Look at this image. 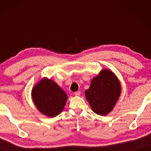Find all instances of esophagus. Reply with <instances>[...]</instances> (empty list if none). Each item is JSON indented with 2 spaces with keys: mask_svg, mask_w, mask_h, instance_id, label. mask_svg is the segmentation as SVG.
Wrapping results in <instances>:
<instances>
[{
  "mask_svg": "<svg viewBox=\"0 0 151 151\" xmlns=\"http://www.w3.org/2000/svg\"><path fill=\"white\" fill-rule=\"evenodd\" d=\"M74 94H75V96H79L81 94V92L80 91H76V92H75Z\"/></svg>",
  "mask_w": 151,
  "mask_h": 151,
  "instance_id": "34e87169",
  "label": "esophagus"
}]
</instances>
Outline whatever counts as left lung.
I'll return each instance as SVG.
<instances>
[{
  "mask_svg": "<svg viewBox=\"0 0 151 151\" xmlns=\"http://www.w3.org/2000/svg\"><path fill=\"white\" fill-rule=\"evenodd\" d=\"M121 91L119 81L114 73L109 70H102L92 80L90 87L85 91V96L92 110L103 116L112 111Z\"/></svg>",
  "mask_w": 151,
  "mask_h": 151,
  "instance_id": "obj_1",
  "label": "left lung"
}]
</instances>
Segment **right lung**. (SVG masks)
I'll return each mask as SVG.
<instances>
[{
    "instance_id": "add662e5",
    "label": "right lung",
    "mask_w": 151,
    "mask_h": 151,
    "mask_svg": "<svg viewBox=\"0 0 151 151\" xmlns=\"http://www.w3.org/2000/svg\"><path fill=\"white\" fill-rule=\"evenodd\" d=\"M32 98L39 111L54 117L63 111L67 95L54 81L44 78L32 88Z\"/></svg>"
}]
</instances>
